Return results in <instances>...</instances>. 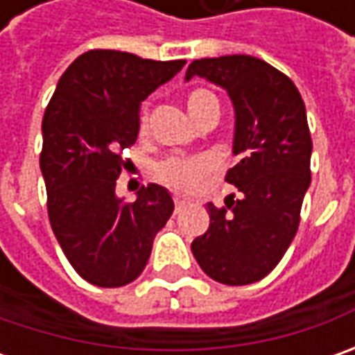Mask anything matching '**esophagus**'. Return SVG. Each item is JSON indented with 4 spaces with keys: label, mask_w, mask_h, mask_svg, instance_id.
Here are the masks:
<instances>
[{
    "label": "esophagus",
    "mask_w": 355,
    "mask_h": 355,
    "mask_svg": "<svg viewBox=\"0 0 355 355\" xmlns=\"http://www.w3.org/2000/svg\"><path fill=\"white\" fill-rule=\"evenodd\" d=\"M173 203H175V207L180 209V207H184V205H185V199H182V198H173Z\"/></svg>",
    "instance_id": "obj_1"
}]
</instances>
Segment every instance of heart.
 Masks as SVG:
<instances>
[{"instance_id":"1","label":"heart","mask_w":355,"mask_h":355,"mask_svg":"<svg viewBox=\"0 0 355 355\" xmlns=\"http://www.w3.org/2000/svg\"><path fill=\"white\" fill-rule=\"evenodd\" d=\"M185 104L189 114L201 122L209 114H219V98L207 89H193L187 92ZM148 130V110L140 112V132ZM213 171V159L209 156H168L157 162L154 178L162 185L178 193H193Z\"/></svg>"}]
</instances>
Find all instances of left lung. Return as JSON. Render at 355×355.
<instances>
[{"label":"left lung","mask_w":355,"mask_h":355,"mask_svg":"<svg viewBox=\"0 0 355 355\" xmlns=\"http://www.w3.org/2000/svg\"><path fill=\"white\" fill-rule=\"evenodd\" d=\"M205 76L235 106L233 152L241 157L225 182L241 191L225 207L207 205L209 229L191 252L213 280L243 286L265 279L291 247L310 185L312 138L294 83L251 55L199 59L185 78Z\"/></svg>","instance_id":"1"}]
</instances>
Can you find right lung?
Masks as SVG:
<instances>
[{
  "label": "right lung",
  "mask_w": 355,
  "mask_h": 355,
  "mask_svg": "<svg viewBox=\"0 0 355 355\" xmlns=\"http://www.w3.org/2000/svg\"><path fill=\"white\" fill-rule=\"evenodd\" d=\"M185 61H152L92 49L64 73L43 116L39 166L47 213L64 257L83 279L118 288L142 275L156 233L171 217V196L156 184L116 198L122 152L138 138L140 104Z\"/></svg>",
  "instance_id": "1"
}]
</instances>
